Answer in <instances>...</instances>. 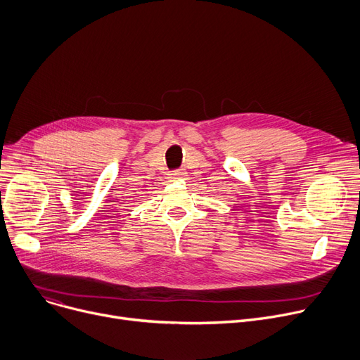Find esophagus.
<instances>
[{
  "label": "esophagus",
  "mask_w": 360,
  "mask_h": 360,
  "mask_svg": "<svg viewBox=\"0 0 360 360\" xmlns=\"http://www.w3.org/2000/svg\"><path fill=\"white\" fill-rule=\"evenodd\" d=\"M169 178L171 181H179V179H185L186 178V172L184 169H179V171H174L172 174H169Z\"/></svg>",
  "instance_id": "1"
}]
</instances>
